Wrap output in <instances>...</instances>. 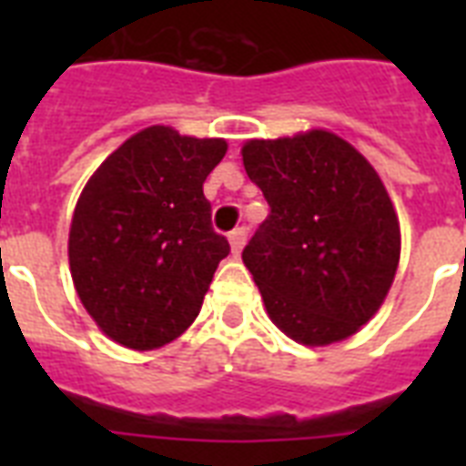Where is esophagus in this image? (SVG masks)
<instances>
[{"label": "esophagus", "mask_w": 466, "mask_h": 466, "mask_svg": "<svg viewBox=\"0 0 466 466\" xmlns=\"http://www.w3.org/2000/svg\"><path fill=\"white\" fill-rule=\"evenodd\" d=\"M229 244H232L234 254H239L244 244H247V229L244 227H237L234 232H229Z\"/></svg>", "instance_id": "obj_1"}]
</instances>
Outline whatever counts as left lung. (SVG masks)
Instances as JSON below:
<instances>
[{
    "label": "left lung",
    "instance_id": "left-lung-1",
    "mask_svg": "<svg viewBox=\"0 0 466 466\" xmlns=\"http://www.w3.org/2000/svg\"><path fill=\"white\" fill-rule=\"evenodd\" d=\"M268 218L241 251L280 331L307 346L348 339L390 290L397 212L377 171L346 140L311 130L241 149Z\"/></svg>",
    "mask_w": 466,
    "mask_h": 466
}]
</instances>
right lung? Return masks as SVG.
<instances>
[{"instance_id":"add662e5","label":"right lung","mask_w":466,"mask_h":466,"mask_svg":"<svg viewBox=\"0 0 466 466\" xmlns=\"http://www.w3.org/2000/svg\"><path fill=\"white\" fill-rule=\"evenodd\" d=\"M225 152V140L147 127L123 142L82 190L69 268L82 305L116 343L152 350L198 317L229 254L203 196Z\"/></svg>"}]
</instances>
